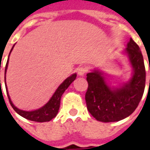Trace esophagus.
<instances>
[{"instance_id":"obj_1","label":"esophagus","mask_w":150,"mask_h":150,"mask_svg":"<svg viewBox=\"0 0 150 150\" xmlns=\"http://www.w3.org/2000/svg\"><path fill=\"white\" fill-rule=\"evenodd\" d=\"M87 71V69L86 67H80L79 69H78V74H79V75H80V76H83V75L86 73Z\"/></svg>"}]
</instances>
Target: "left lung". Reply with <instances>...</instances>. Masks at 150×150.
<instances>
[{"mask_svg":"<svg viewBox=\"0 0 150 150\" xmlns=\"http://www.w3.org/2000/svg\"><path fill=\"white\" fill-rule=\"evenodd\" d=\"M123 54L128 57L132 68V77L125 83L110 86L103 72L96 69L86 75L87 109L99 121H118L131 115L144 93L146 69L139 47L131 38Z\"/></svg>","mask_w":150,"mask_h":150,"instance_id":"8db88e82","label":"left lung"}]
</instances>
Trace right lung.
Segmentation results:
<instances>
[{
    "label": "right lung",
    "mask_w": 150,
    "mask_h": 150,
    "mask_svg": "<svg viewBox=\"0 0 150 150\" xmlns=\"http://www.w3.org/2000/svg\"><path fill=\"white\" fill-rule=\"evenodd\" d=\"M14 47H15V45L13 46L10 53H9L8 61H7V64H6L5 66V71H4V82H5L6 91H7V95H8V99H9V102H10L11 107H13V109L15 110V112H17L20 116L23 117L25 119H28L29 121H36V122H47V121H50L54 117H55L57 113H58L62 94L64 93L66 89H68V87L71 84V82L76 79L77 75H76V73H75V74H72L69 77L67 78L57 87V89H56V91L54 92V93L53 94V96H51L50 100L45 105H43V107H40V108L35 110H31V111H26V110H22L18 109V107H16L15 105L13 104L12 101H11L10 98V96H9V93H8V87H7V85H6V72H7V69H8L9 56H10L11 53Z\"/></svg>",
    "instance_id": "1"
}]
</instances>
